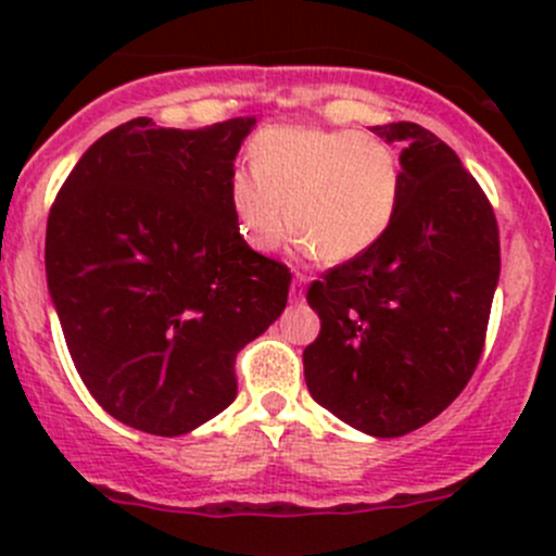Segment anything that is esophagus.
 Returning <instances> with one entry per match:
<instances>
[{
    "mask_svg": "<svg viewBox=\"0 0 556 556\" xmlns=\"http://www.w3.org/2000/svg\"><path fill=\"white\" fill-rule=\"evenodd\" d=\"M304 277H295L293 285H290V299L293 301H304Z\"/></svg>",
    "mask_w": 556,
    "mask_h": 556,
    "instance_id": "esophagus-1",
    "label": "esophagus"
}]
</instances>
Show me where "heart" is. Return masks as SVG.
Here are the masks:
<instances>
[{
	"label": "heart",
	"mask_w": 556,
	"mask_h": 556,
	"mask_svg": "<svg viewBox=\"0 0 556 556\" xmlns=\"http://www.w3.org/2000/svg\"><path fill=\"white\" fill-rule=\"evenodd\" d=\"M239 233L271 252L288 228L323 263H346L384 239L401 204V166L379 139L325 128H266L252 169L228 185Z\"/></svg>",
	"instance_id": "obj_1"
}]
</instances>
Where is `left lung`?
Returning <instances> with one entry per match:
<instances>
[{
  "label": "left lung",
  "mask_w": 556,
  "mask_h": 556,
  "mask_svg": "<svg viewBox=\"0 0 556 556\" xmlns=\"http://www.w3.org/2000/svg\"><path fill=\"white\" fill-rule=\"evenodd\" d=\"M371 131L403 142L401 204L382 242L312 282L319 336L304 350V377L341 422L395 439L439 417L473 377L501 237L450 144L408 121Z\"/></svg>",
  "instance_id": "obj_1"
}]
</instances>
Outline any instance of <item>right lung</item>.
<instances>
[{
	"instance_id": "right-lung-1",
	"label": "right lung",
	"mask_w": 556,
	"mask_h": 556,
	"mask_svg": "<svg viewBox=\"0 0 556 556\" xmlns=\"http://www.w3.org/2000/svg\"><path fill=\"white\" fill-rule=\"evenodd\" d=\"M252 126L137 117L97 139L55 195L50 301L83 384L128 428L182 435L231 406L237 352L288 304V266L244 242L228 199Z\"/></svg>"
}]
</instances>
